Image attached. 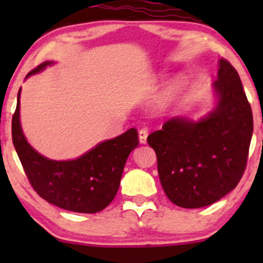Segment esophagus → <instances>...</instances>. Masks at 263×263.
<instances>
[{"label":"esophagus","instance_id":"esophagus-1","mask_svg":"<svg viewBox=\"0 0 263 263\" xmlns=\"http://www.w3.org/2000/svg\"><path fill=\"white\" fill-rule=\"evenodd\" d=\"M138 136H140V142L142 144L146 143L147 142V136H148V128L147 127H143L140 129V132H138Z\"/></svg>","mask_w":263,"mask_h":263}]
</instances>
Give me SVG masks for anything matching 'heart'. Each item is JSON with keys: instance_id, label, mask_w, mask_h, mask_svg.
Here are the masks:
<instances>
[{"instance_id": "heart-1", "label": "heart", "mask_w": 263, "mask_h": 263, "mask_svg": "<svg viewBox=\"0 0 263 263\" xmlns=\"http://www.w3.org/2000/svg\"><path fill=\"white\" fill-rule=\"evenodd\" d=\"M182 87H183V84L180 80L173 81V83L170 84V85L159 93L158 98H157L156 100L157 107L164 108L173 104L174 100L178 98V95H179L180 91H182Z\"/></svg>"}]
</instances>
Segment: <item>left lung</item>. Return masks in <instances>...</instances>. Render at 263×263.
Returning <instances> with one entry per match:
<instances>
[{"label":"left lung","mask_w":263,"mask_h":263,"mask_svg":"<svg viewBox=\"0 0 263 263\" xmlns=\"http://www.w3.org/2000/svg\"><path fill=\"white\" fill-rule=\"evenodd\" d=\"M214 87L218 105L200 121L172 119L147 142L168 199L180 208H203L236 188L246 170L252 110L236 69L220 59Z\"/></svg>","instance_id":"obj_1"}]
</instances>
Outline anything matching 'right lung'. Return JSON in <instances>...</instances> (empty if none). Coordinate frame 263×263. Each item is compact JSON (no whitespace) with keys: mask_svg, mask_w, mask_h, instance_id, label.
Instances as JSON below:
<instances>
[{"mask_svg":"<svg viewBox=\"0 0 263 263\" xmlns=\"http://www.w3.org/2000/svg\"><path fill=\"white\" fill-rule=\"evenodd\" d=\"M45 62L29 71L43 70ZM20 93L12 117V141L25 173L37 194L48 203L74 213L93 214L114 200L129 153L140 143L138 132L129 128L112 140L104 141L73 161H52L28 144L20 123Z\"/></svg>","mask_w":263,"mask_h":263,"instance_id":"1","label":"right lung"}]
</instances>
